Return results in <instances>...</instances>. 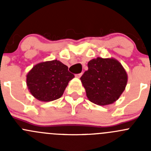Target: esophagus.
I'll use <instances>...</instances> for the list:
<instances>
[{
  "label": "esophagus",
  "mask_w": 151,
  "mask_h": 151,
  "mask_svg": "<svg viewBox=\"0 0 151 151\" xmlns=\"http://www.w3.org/2000/svg\"><path fill=\"white\" fill-rule=\"evenodd\" d=\"M83 75V73H80V74H76V77H77V78H80L81 77V76Z\"/></svg>",
  "instance_id": "obj_1"
}]
</instances>
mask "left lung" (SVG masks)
<instances>
[{"label":"left lung","instance_id":"8db88e82","mask_svg":"<svg viewBox=\"0 0 151 151\" xmlns=\"http://www.w3.org/2000/svg\"><path fill=\"white\" fill-rule=\"evenodd\" d=\"M88 66L80 80L88 99L98 105L112 104L118 100L128 80L121 63L114 58H97L90 60Z\"/></svg>","mask_w":151,"mask_h":151}]
</instances>
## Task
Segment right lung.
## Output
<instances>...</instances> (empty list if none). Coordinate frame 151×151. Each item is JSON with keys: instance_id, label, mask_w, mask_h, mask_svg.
I'll use <instances>...</instances> for the list:
<instances>
[{"instance_id": "right-lung-1", "label": "right lung", "mask_w": 151, "mask_h": 151, "mask_svg": "<svg viewBox=\"0 0 151 151\" xmlns=\"http://www.w3.org/2000/svg\"><path fill=\"white\" fill-rule=\"evenodd\" d=\"M26 77L28 90L36 99L52 101L62 96L74 75L68 71V66L54 60L35 65Z\"/></svg>"}]
</instances>
